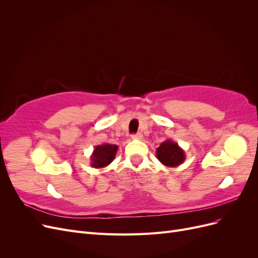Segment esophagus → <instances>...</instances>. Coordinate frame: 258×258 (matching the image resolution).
I'll return each instance as SVG.
<instances>
[{
	"label": "esophagus",
	"instance_id": "1",
	"mask_svg": "<svg viewBox=\"0 0 258 258\" xmlns=\"http://www.w3.org/2000/svg\"><path fill=\"white\" fill-rule=\"evenodd\" d=\"M132 139L134 140H142L143 139V135L142 134H137L132 136Z\"/></svg>",
	"mask_w": 258,
	"mask_h": 258
}]
</instances>
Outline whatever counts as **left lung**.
<instances>
[{"label":"left lung","mask_w":258,"mask_h":258,"mask_svg":"<svg viewBox=\"0 0 258 258\" xmlns=\"http://www.w3.org/2000/svg\"><path fill=\"white\" fill-rule=\"evenodd\" d=\"M156 156L157 159L167 167H177L184 162L186 156L183 148L178 146V144L172 140H166L162 142L159 147L156 150Z\"/></svg>","instance_id":"8db88e82"}]
</instances>
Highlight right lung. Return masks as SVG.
<instances>
[{"label": "right lung", "instance_id": "obj_1", "mask_svg": "<svg viewBox=\"0 0 258 258\" xmlns=\"http://www.w3.org/2000/svg\"><path fill=\"white\" fill-rule=\"evenodd\" d=\"M117 151H118L117 145L108 143L97 145L90 156V166L96 169L108 166L115 159Z\"/></svg>", "mask_w": 258, "mask_h": 258}]
</instances>
